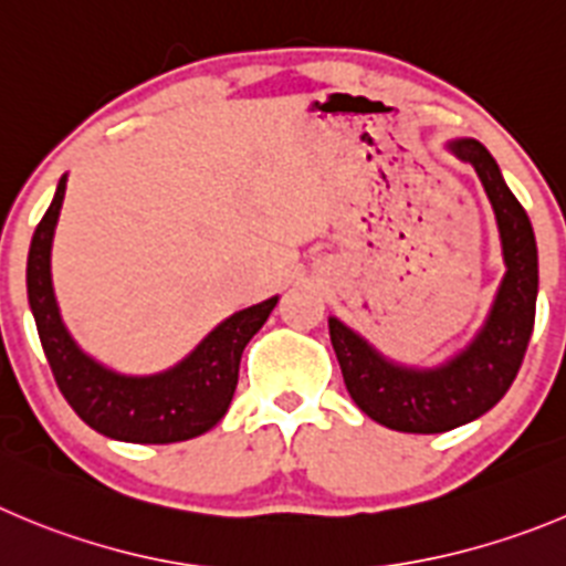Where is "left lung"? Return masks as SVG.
<instances>
[{
  "instance_id": "left-lung-1",
  "label": "left lung",
  "mask_w": 566,
  "mask_h": 566,
  "mask_svg": "<svg viewBox=\"0 0 566 566\" xmlns=\"http://www.w3.org/2000/svg\"><path fill=\"white\" fill-rule=\"evenodd\" d=\"M483 181L503 240L505 276L483 329L461 355L438 368H405L385 360L357 332L329 318V337L343 382L357 408L377 424L399 432H447L474 421L505 396L527 352L536 321L538 256L525 209L505 187L497 161L480 142H450Z\"/></svg>"
}]
</instances>
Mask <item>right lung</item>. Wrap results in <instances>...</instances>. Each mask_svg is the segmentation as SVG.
<instances>
[{
	"instance_id": "1",
	"label": "right lung",
	"mask_w": 566,
	"mask_h": 566,
	"mask_svg": "<svg viewBox=\"0 0 566 566\" xmlns=\"http://www.w3.org/2000/svg\"><path fill=\"white\" fill-rule=\"evenodd\" d=\"M63 192L66 176L57 181L55 198L35 229L28 256L30 310L63 399L92 430L116 441L176 443L203 436L229 410L240 377L242 348L262 329L279 298L273 295L226 318L170 371L153 377H125L111 371L81 352L57 313L50 251Z\"/></svg>"
}]
</instances>
